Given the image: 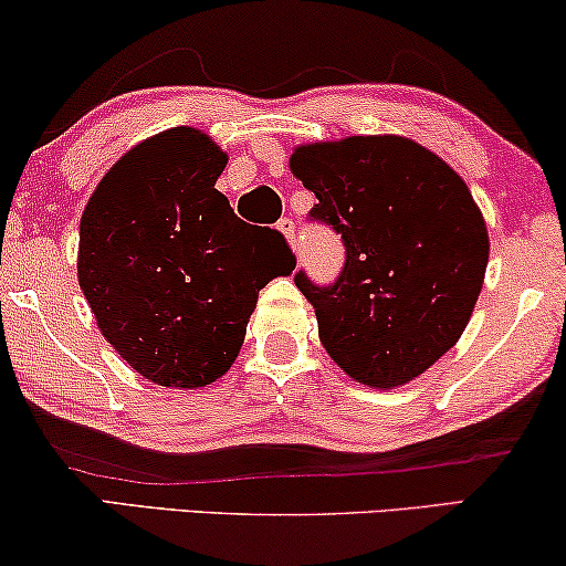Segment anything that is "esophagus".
I'll return each instance as SVG.
<instances>
[{
  "label": "esophagus",
  "instance_id": "34e87169",
  "mask_svg": "<svg viewBox=\"0 0 566 566\" xmlns=\"http://www.w3.org/2000/svg\"><path fill=\"white\" fill-rule=\"evenodd\" d=\"M276 228H280V233L286 238V243H290V249L297 253L300 249V235H297V226H294L292 218H282L276 222Z\"/></svg>",
  "mask_w": 566,
  "mask_h": 566
}]
</instances>
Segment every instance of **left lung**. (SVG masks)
Returning a JSON list of instances; mask_svg holds the SVG:
<instances>
[{
	"mask_svg": "<svg viewBox=\"0 0 566 566\" xmlns=\"http://www.w3.org/2000/svg\"><path fill=\"white\" fill-rule=\"evenodd\" d=\"M290 169L317 197L310 218L346 245L331 286L294 274L325 352L361 385H408L457 344L482 292L490 238L472 192L402 135L310 143Z\"/></svg>",
	"mask_w": 566,
	"mask_h": 566,
	"instance_id": "8db88e82",
	"label": "left lung"
}]
</instances>
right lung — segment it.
Here are the masks:
<instances>
[{
  "mask_svg": "<svg viewBox=\"0 0 566 566\" xmlns=\"http://www.w3.org/2000/svg\"><path fill=\"white\" fill-rule=\"evenodd\" d=\"M226 150L195 127L138 143L109 169L78 226V286L102 336L161 387L212 385L241 352L259 290L290 274L282 233L251 245L214 189Z\"/></svg>",
  "mask_w": 566,
  "mask_h": 566,
  "instance_id": "1",
  "label": "right lung"
}]
</instances>
